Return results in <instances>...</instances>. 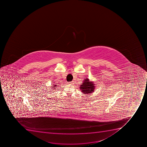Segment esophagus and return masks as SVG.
I'll list each match as a JSON object with an SVG mask.
<instances>
[{
  "instance_id": "34e87169",
  "label": "esophagus",
  "mask_w": 147,
  "mask_h": 147,
  "mask_svg": "<svg viewBox=\"0 0 147 147\" xmlns=\"http://www.w3.org/2000/svg\"><path fill=\"white\" fill-rule=\"evenodd\" d=\"M68 84H74V82H68Z\"/></svg>"
}]
</instances>
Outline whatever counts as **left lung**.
Segmentation results:
<instances>
[{"instance_id":"left-lung-1","label":"left lung","mask_w":147,"mask_h":147,"mask_svg":"<svg viewBox=\"0 0 147 147\" xmlns=\"http://www.w3.org/2000/svg\"><path fill=\"white\" fill-rule=\"evenodd\" d=\"M83 83L80 85V90L85 94H90L94 92L95 89V86L93 82L90 81L89 79H85Z\"/></svg>"}]
</instances>
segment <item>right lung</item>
<instances>
[{
	"label": "right lung",
	"mask_w": 147,
	"mask_h": 147,
	"mask_svg": "<svg viewBox=\"0 0 147 147\" xmlns=\"http://www.w3.org/2000/svg\"><path fill=\"white\" fill-rule=\"evenodd\" d=\"M54 86H52V88L53 89H54V90H55V89H56V88H57V85L55 84H54L53 85Z\"/></svg>",
	"instance_id": "add662e5"
}]
</instances>
